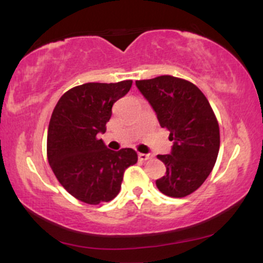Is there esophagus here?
<instances>
[{
	"label": "esophagus",
	"instance_id": "obj_1",
	"mask_svg": "<svg viewBox=\"0 0 263 263\" xmlns=\"http://www.w3.org/2000/svg\"><path fill=\"white\" fill-rule=\"evenodd\" d=\"M153 158V155H151V153H138V159L140 161H147V159H152Z\"/></svg>",
	"mask_w": 263,
	"mask_h": 263
}]
</instances>
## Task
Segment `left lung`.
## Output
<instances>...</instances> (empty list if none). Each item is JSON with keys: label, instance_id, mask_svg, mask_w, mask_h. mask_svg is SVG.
Masks as SVG:
<instances>
[{"label": "left lung", "instance_id": "8db88e82", "mask_svg": "<svg viewBox=\"0 0 263 263\" xmlns=\"http://www.w3.org/2000/svg\"><path fill=\"white\" fill-rule=\"evenodd\" d=\"M136 86L173 141L170 155L157 156L167 168L157 188L168 197H186L205 182L218 158L220 132L213 108L194 84L171 75L137 80Z\"/></svg>", "mask_w": 263, "mask_h": 263}]
</instances>
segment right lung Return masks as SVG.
<instances>
[{
	"instance_id": "right-lung-1",
	"label": "right lung",
	"mask_w": 263,
	"mask_h": 263,
	"mask_svg": "<svg viewBox=\"0 0 263 263\" xmlns=\"http://www.w3.org/2000/svg\"><path fill=\"white\" fill-rule=\"evenodd\" d=\"M132 80L87 83L68 90L54 107L47 137L52 171L69 194L86 204L112 200L126 168L137 163L132 148L111 151L99 135L106 132L112 105L129 91Z\"/></svg>"
}]
</instances>
